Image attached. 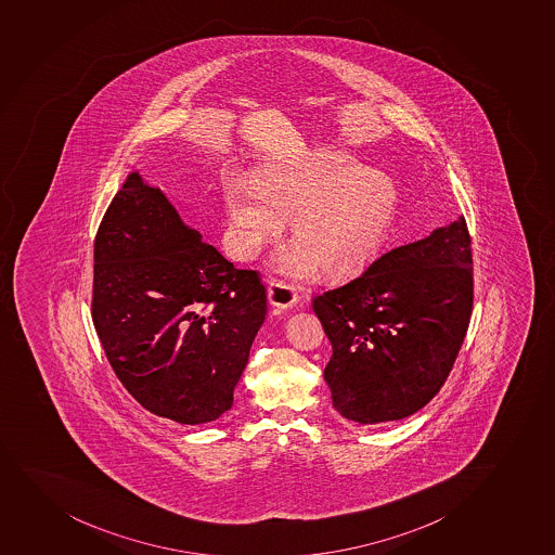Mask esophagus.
I'll list each match as a JSON object with an SVG mask.
<instances>
[{
    "mask_svg": "<svg viewBox=\"0 0 555 555\" xmlns=\"http://www.w3.org/2000/svg\"><path fill=\"white\" fill-rule=\"evenodd\" d=\"M299 299V294L294 286L286 281L272 280L269 283V301L280 309H288Z\"/></svg>",
    "mask_w": 555,
    "mask_h": 555,
    "instance_id": "obj_1",
    "label": "esophagus"
}]
</instances>
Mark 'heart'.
Here are the masks:
<instances>
[{
    "instance_id": "b5f03b06",
    "label": "heart",
    "mask_w": 555,
    "mask_h": 555,
    "mask_svg": "<svg viewBox=\"0 0 555 555\" xmlns=\"http://www.w3.org/2000/svg\"><path fill=\"white\" fill-rule=\"evenodd\" d=\"M256 190L234 184L227 210L237 230V251L256 256L292 221L296 248L280 259L283 274L298 278L318 267L341 280L373 263L397 216V190L386 177L345 155H323L264 171Z\"/></svg>"
}]
</instances>
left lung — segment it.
Listing matches in <instances>:
<instances>
[{
  "label": "left lung",
  "mask_w": 555,
  "mask_h": 555,
  "mask_svg": "<svg viewBox=\"0 0 555 555\" xmlns=\"http://www.w3.org/2000/svg\"><path fill=\"white\" fill-rule=\"evenodd\" d=\"M312 307L333 344L334 409L367 426L416 413L450 376L472 318L466 219L392 248Z\"/></svg>",
  "instance_id": "obj_1"
}]
</instances>
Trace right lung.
I'll return each instance as SVG.
<instances>
[{"instance_id": "right-lung-1", "label": "right lung", "mask_w": 555, "mask_h": 555, "mask_svg": "<svg viewBox=\"0 0 555 555\" xmlns=\"http://www.w3.org/2000/svg\"><path fill=\"white\" fill-rule=\"evenodd\" d=\"M91 315L129 395L197 426L232 408L267 291L257 270L235 269L133 171L94 237Z\"/></svg>"}]
</instances>
